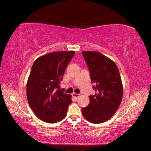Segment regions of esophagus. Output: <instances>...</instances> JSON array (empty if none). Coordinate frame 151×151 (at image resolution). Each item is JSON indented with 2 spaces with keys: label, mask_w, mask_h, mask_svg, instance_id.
I'll list each match as a JSON object with an SVG mask.
<instances>
[{
  "label": "esophagus",
  "mask_w": 151,
  "mask_h": 151,
  "mask_svg": "<svg viewBox=\"0 0 151 151\" xmlns=\"http://www.w3.org/2000/svg\"><path fill=\"white\" fill-rule=\"evenodd\" d=\"M72 96H73V97H74L75 98H76V99H77V98H79V97H80V94H76V93H74L72 94Z\"/></svg>",
  "instance_id": "1"
}]
</instances>
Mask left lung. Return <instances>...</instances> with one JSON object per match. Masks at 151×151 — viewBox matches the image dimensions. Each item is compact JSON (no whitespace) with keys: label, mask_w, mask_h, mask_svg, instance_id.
Instances as JSON below:
<instances>
[{"label":"left lung","mask_w":151,"mask_h":151,"mask_svg":"<svg viewBox=\"0 0 151 151\" xmlns=\"http://www.w3.org/2000/svg\"><path fill=\"white\" fill-rule=\"evenodd\" d=\"M90 72L91 80L96 91L90 102L82 113L92 123L109 120L119 108L123 98V85L118 68L110 58L98 52H82Z\"/></svg>","instance_id":"1"}]
</instances>
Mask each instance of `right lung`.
Wrapping results in <instances>:
<instances>
[{"label": "right lung", "mask_w": 151, "mask_h": 151, "mask_svg": "<svg viewBox=\"0 0 151 151\" xmlns=\"http://www.w3.org/2000/svg\"><path fill=\"white\" fill-rule=\"evenodd\" d=\"M74 53H48L36 59L31 67L26 84L27 99L36 116L45 122L57 123L66 116L72 96L58 88Z\"/></svg>", "instance_id": "right-lung-1"}]
</instances>
